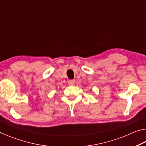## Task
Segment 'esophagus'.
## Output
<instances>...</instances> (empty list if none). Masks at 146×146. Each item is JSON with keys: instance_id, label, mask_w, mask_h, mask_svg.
<instances>
[{"instance_id": "34e87169", "label": "esophagus", "mask_w": 146, "mask_h": 146, "mask_svg": "<svg viewBox=\"0 0 146 146\" xmlns=\"http://www.w3.org/2000/svg\"><path fill=\"white\" fill-rule=\"evenodd\" d=\"M75 84V80H68V84L70 86H73Z\"/></svg>"}]
</instances>
